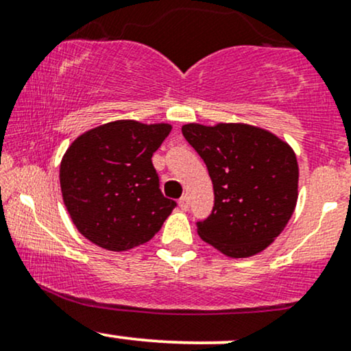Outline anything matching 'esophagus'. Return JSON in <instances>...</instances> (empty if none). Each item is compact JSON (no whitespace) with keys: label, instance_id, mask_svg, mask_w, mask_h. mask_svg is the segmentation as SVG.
Listing matches in <instances>:
<instances>
[{"label":"esophagus","instance_id":"1","mask_svg":"<svg viewBox=\"0 0 351 351\" xmlns=\"http://www.w3.org/2000/svg\"><path fill=\"white\" fill-rule=\"evenodd\" d=\"M178 206H180L181 211H188V209H189V198H188V196H183V198L178 201Z\"/></svg>","mask_w":351,"mask_h":351}]
</instances>
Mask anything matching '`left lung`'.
<instances>
[{
    "label": "left lung",
    "instance_id": "1",
    "mask_svg": "<svg viewBox=\"0 0 351 351\" xmlns=\"http://www.w3.org/2000/svg\"><path fill=\"white\" fill-rule=\"evenodd\" d=\"M186 142L206 163L215 208L198 234L228 257H251L274 243L299 196V165L291 145L247 123H186Z\"/></svg>",
    "mask_w": 351,
    "mask_h": 351
}]
</instances>
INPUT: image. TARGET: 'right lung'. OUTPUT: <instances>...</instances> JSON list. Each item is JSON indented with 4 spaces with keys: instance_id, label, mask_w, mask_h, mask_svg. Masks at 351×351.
<instances>
[{
    "instance_id": "1",
    "label": "right lung",
    "mask_w": 351,
    "mask_h": 351,
    "mask_svg": "<svg viewBox=\"0 0 351 351\" xmlns=\"http://www.w3.org/2000/svg\"><path fill=\"white\" fill-rule=\"evenodd\" d=\"M170 132V123L115 120L71 143L60 162V191L86 239L122 252L160 231L176 203L160 191L152 156Z\"/></svg>"
}]
</instances>
